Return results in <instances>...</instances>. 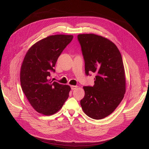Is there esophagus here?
<instances>
[{"label":"esophagus","mask_w":149,"mask_h":149,"mask_svg":"<svg viewBox=\"0 0 149 149\" xmlns=\"http://www.w3.org/2000/svg\"><path fill=\"white\" fill-rule=\"evenodd\" d=\"M77 88V86H74V85H72V86H71V89H72V90L76 89Z\"/></svg>","instance_id":"34e87169"}]
</instances>
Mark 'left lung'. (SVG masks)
<instances>
[{"instance_id":"8db88e82","label":"left lung","mask_w":149,"mask_h":149,"mask_svg":"<svg viewBox=\"0 0 149 149\" xmlns=\"http://www.w3.org/2000/svg\"><path fill=\"white\" fill-rule=\"evenodd\" d=\"M85 62V73L96 74L93 86H84L81 100L83 111L90 118L102 119L111 114L125 93V77L122 58L111 41L94 34H79Z\"/></svg>"}]
</instances>
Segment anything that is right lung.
<instances>
[{
  "label": "right lung",
  "instance_id": "add662e5",
  "mask_svg": "<svg viewBox=\"0 0 149 149\" xmlns=\"http://www.w3.org/2000/svg\"><path fill=\"white\" fill-rule=\"evenodd\" d=\"M72 35L56 34L34 43L28 50L20 70L22 91L38 113L52 115L63 107L70 91L68 85L50 81V72L63 50L73 39Z\"/></svg>",
  "mask_w": 149,
  "mask_h": 149
}]
</instances>
